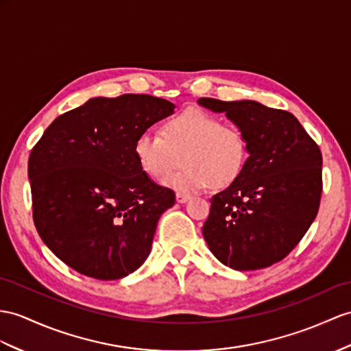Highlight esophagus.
I'll use <instances>...</instances> for the list:
<instances>
[{
  "instance_id": "obj_1",
  "label": "esophagus",
  "mask_w": 351,
  "mask_h": 351,
  "mask_svg": "<svg viewBox=\"0 0 351 351\" xmlns=\"http://www.w3.org/2000/svg\"><path fill=\"white\" fill-rule=\"evenodd\" d=\"M176 199H177V202L183 204V202L191 199V195H189V193H183V192H177V193H176Z\"/></svg>"
}]
</instances>
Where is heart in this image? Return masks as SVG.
I'll list each match as a JSON object with an SVG mask.
<instances>
[{
    "label": "heart",
    "mask_w": 351,
    "mask_h": 351,
    "mask_svg": "<svg viewBox=\"0 0 351 351\" xmlns=\"http://www.w3.org/2000/svg\"><path fill=\"white\" fill-rule=\"evenodd\" d=\"M132 152L143 173L156 180L167 177L182 156L184 167L169 176L165 186L186 193L235 183L247 167L250 144L240 126L225 125L201 108H186L164 122L160 135H136Z\"/></svg>",
    "instance_id": "b5f03b06"
}]
</instances>
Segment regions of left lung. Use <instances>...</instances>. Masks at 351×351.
I'll return each instance as SVG.
<instances>
[{"label": "left lung", "instance_id": "left-lung-1", "mask_svg": "<svg viewBox=\"0 0 351 351\" xmlns=\"http://www.w3.org/2000/svg\"><path fill=\"white\" fill-rule=\"evenodd\" d=\"M245 132L250 156L243 176L210 199L202 235L211 253L237 271L271 267L311 226L323 191L322 152L298 119L256 101L199 98Z\"/></svg>", "mask_w": 351, "mask_h": 351}]
</instances>
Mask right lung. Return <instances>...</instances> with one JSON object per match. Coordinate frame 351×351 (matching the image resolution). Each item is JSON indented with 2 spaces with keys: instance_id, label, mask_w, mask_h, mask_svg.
I'll return each mask as SVG.
<instances>
[{
  "instance_id": "1",
  "label": "right lung",
  "mask_w": 351,
  "mask_h": 351,
  "mask_svg": "<svg viewBox=\"0 0 351 351\" xmlns=\"http://www.w3.org/2000/svg\"><path fill=\"white\" fill-rule=\"evenodd\" d=\"M173 110V102L144 93L92 98L56 117L32 147L34 225L70 268L117 280L147 259L176 193L143 173L132 146Z\"/></svg>"
}]
</instances>
